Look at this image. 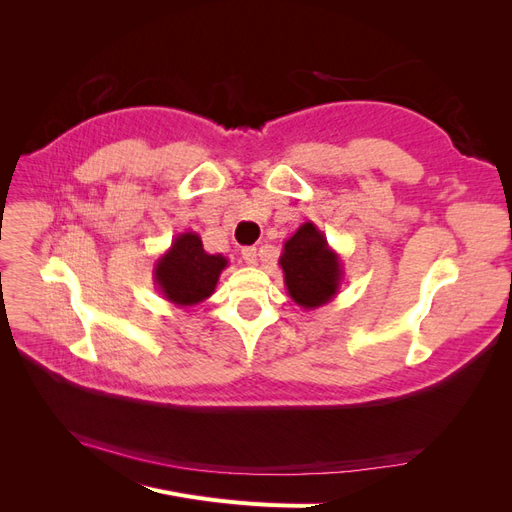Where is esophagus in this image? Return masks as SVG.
Instances as JSON below:
<instances>
[{"label": "esophagus", "mask_w": 512, "mask_h": 512, "mask_svg": "<svg viewBox=\"0 0 512 512\" xmlns=\"http://www.w3.org/2000/svg\"><path fill=\"white\" fill-rule=\"evenodd\" d=\"M241 258L245 260V265H256V262H258L256 247H243V250H241Z\"/></svg>", "instance_id": "obj_1"}]
</instances>
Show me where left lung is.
I'll use <instances>...</instances> for the list:
<instances>
[{
    "instance_id": "obj_1",
    "label": "left lung",
    "mask_w": 512,
    "mask_h": 512,
    "mask_svg": "<svg viewBox=\"0 0 512 512\" xmlns=\"http://www.w3.org/2000/svg\"><path fill=\"white\" fill-rule=\"evenodd\" d=\"M280 267L290 299L303 309L331 303L342 288V258L314 222L301 224L299 230L284 241Z\"/></svg>"
}]
</instances>
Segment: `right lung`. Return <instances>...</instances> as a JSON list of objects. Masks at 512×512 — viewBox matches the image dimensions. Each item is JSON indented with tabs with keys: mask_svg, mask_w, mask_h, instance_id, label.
I'll return each instance as SVG.
<instances>
[{
	"mask_svg": "<svg viewBox=\"0 0 512 512\" xmlns=\"http://www.w3.org/2000/svg\"><path fill=\"white\" fill-rule=\"evenodd\" d=\"M228 267L222 254H207L198 232H181L153 265V282L162 297L177 307H192L207 301L220 273Z\"/></svg>",
	"mask_w": 512,
	"mask_h": 512,
	"instance_id": "obj_1",
	"label": "right lung"
}]
</instances>
